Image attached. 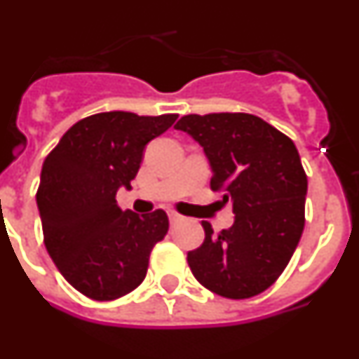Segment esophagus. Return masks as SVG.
Here are the masks:
<instances>
[{
  "label": "esophagus",
  "instance_id": "1",
  "mask_svg": "<svg viewBox=\"0 0 359 359\" xmlns=\"http://www.w3.org/2000/svg\"><path fill=\"white\" fill-rule=\"evenodd\" d=\"M169 219H170V223H180V221H183V215L182 214H177V212L174 210H169Z\"/></svg>",
  "mask_w": 359,
  "mask_h": 359
}]
</instances>
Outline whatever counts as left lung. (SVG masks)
<instances>
[{"label": "left lung", "instance_id": "left-lung-1", "mask_svg": "<svg viewBox=\"0 0 359 359\" xmlns=\"http://www.w3.org/2000/svg\"><path fill=\"white\" fill-rule=\"evenodd\" d=\"M176 129L199 142L212 167L210 189L231 203L236 221L187 255L201 286L243 300L275 284L306 223L307 176L293 140L250 113L185 115Z\"/></svg>", "mask_w": 359, "mask_h": 359}]
</instances>
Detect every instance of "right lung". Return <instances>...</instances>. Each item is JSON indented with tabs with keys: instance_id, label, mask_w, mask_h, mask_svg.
<instances>
[{
	"instance_id": "obj_1",
	"label": "right lung",
	"mask_w": 359,
	"mask_h": 359,
	"mask_svg": "<svg viewBox=\"0 0 359 359\" xmlns=\"http://www.w3.org/2000/svg\"><path fill=\"white\" fill-rule=\"evenodd\" d=\"M177 115L107 111L73 123L44 158L37 208L46 252L62 277L91 300H116L145 278L154 244L169 230L163 210H120L144 149Z\"/></svg>"
}]
</instances>
